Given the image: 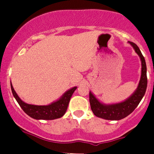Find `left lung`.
<instances>
[{
    "label": "left lung",
    "mask_w": 154,
    "mask_h": 154,
    "mask_svg": "<svg viewBox=\"0 0 154 154\" xmlns=\"http://www.w3.org/2000/svg\"><path fill=\"white\" fill-rule=\"evenodd\" d=\"M130 45L135 49V51L139 56L142 61V75L137 89L128 99L122 103L116 104L105 105L100 103L97 99L89 92V102L91 111L94 116L106 120H121L133 112L137 107L141 100L145 94L147 85V67L144 58L139 47L135 43L130 42Z\"/></svg>",
    "instance_id": "left-lung-1"
}]
</instances>
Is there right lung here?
<instances>
[{
  "instance_id": "right-lung-1",
  "label": "right lung",
  "mask_w": 154,
  "mask_h": 154,
  "mask_svg": "<svg viewBox=\"0 0 154 154\" xmlns=\"http://www.w3.org/2000/svg\"><path fill=\"white\" fill-rule=\"evenodd\" d=\"M77 87H73L72 88L66 91L63 97L57 101L52 103L48 106H36V105L27 104L20 99L18 94L12 87L11 83V89L15 100L18 103L19 106L22 109L23 111L30 116L32 119L37 120H54V119H60L64 116L67 110L70 99L72 96L73 93L75 91Z\"/></svg>"
}]
</instances>
